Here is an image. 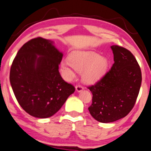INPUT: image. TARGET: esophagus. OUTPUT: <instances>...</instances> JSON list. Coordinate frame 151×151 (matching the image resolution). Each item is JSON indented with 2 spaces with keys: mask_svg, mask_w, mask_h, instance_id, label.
<instances>
[{
  "mask_svg": "<svg viewBox=\"0 0 151 151\" xmlns=\"http://www.w3.org/2000/svg\"><path fill=\"white\" fill-rule=\"evenodd\" d=\"M83 89V88L81 85L77 84V86H76V90H77V91H78V92H80V91H81Z\"/></svg>",
  "mask_w": 151,
  "mask_h": 151,
  "instance_id": "esophagus-1",
  "label": "esophagus"
}]
</instances>
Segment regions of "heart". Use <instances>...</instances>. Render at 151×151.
Wrapping results in <instances>:
<instances>
[{"instance_id":"obj_1","label":"heart","mask_w":151,"mask_h":151,"mask_svg":"<svg viewBox=\"0 0 151 151\" xmlns=\"http://www.w3.org/2000/svg\"><path fill=\"white\" fill-rule=\"evenodd\" d=\"M107 59L93 51H75L70 55L68 60L60 63L61 70L65 77H74V70L83 72L82 77L86 83H95L100 79L107 70Z\"/></svg>"}]
</instances>
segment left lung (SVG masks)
I'll use <instances>...</instances> for the list:
<instances>
[{"instance_id": "1", "label": "left lung", "mask_w": 151, "mask_h": 151, "mask_svg": "<svg viewBox=\"0 0 151 151\" xmlns=\"http://www.w3.org/2000/svg\"><path fill=\"white\" fill-rule=\"evenodd\" d=\"M111 48L113 65L94 85L88 86L93 94L89 112L100 123L114 122L131 111L142 79L140 67L130 51L118 45Z\"/></svg>"}]
</instances>
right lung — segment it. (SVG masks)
I'll use <instances>...</instances> for the list:
<instances>
[{
	"mask_svg": "<svg viewBox=\"0 0 151 151\" xmlns=\"http://www.w3.org/2000/svg\"><path fill=\"white\" fill-rule=\"evenodd\" d=\"M62 58L52 41L40 37L28 41L17 52L9 81L17 102L30 116L51 117L75 91L58 71Z\"/></svg>",
	"mask_w": 151,
	"mask_h": 151,
	"instance_id": "1",
	"label": "right lung"
}]
</instances>
